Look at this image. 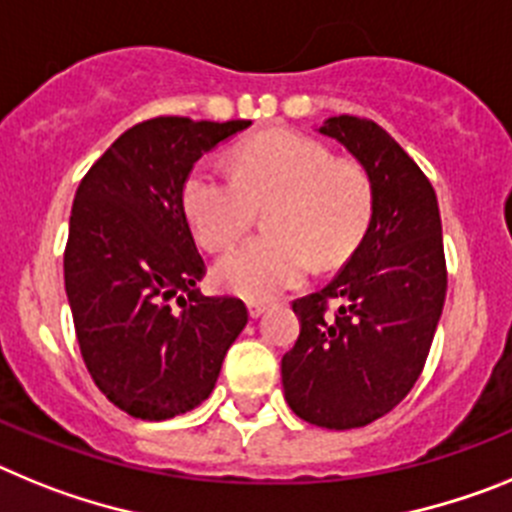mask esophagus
Segmentation results:
<instances>
[{
  "label": "esophagus",
  "instance_id": "obj_1",
  "mask_svg": "<svg viewBox=\"0 0 512 512\" xmlns=\"http://www.w3.org/2000/svg\"><path fill=\"white\" fill-rule=\"evenodd\" d=\"M247 311H250L252 319H257L268 311V304H265V301H247Z\"/></svg>",
  "mask_w": 512,
  "mask_h": 512
}]
</instances>
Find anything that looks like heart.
<instances>
[{"mask_svg":"<svg viewBox=\"0 0 512 512\" xmlns=\"http://www.w3.org/2000/svg\"><path fill=\"white\" fill-rule=\"evenodd\" d=\"M195 239L229 250L265 213L270 234L242 244L216 265V283L265 301L299 286L311 268H337L366 237L373 182L358 162L335 159L327 144L293 131H268L237 146L231 175L195 164L182 188Z\"/></svg>","mask_w":512,"mask_h":512,"instance_id":"heart-1","label":"heart"}]
</instances>
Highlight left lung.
<instances>
[{"instance_id":"obj_1","label":"left lung","mask_w":512,"mask_h":512,"mask_svg":"<svg viewBox=\"0 0 512 512\" xmlns=\"http://www.w3.org/2000/svg\"><path fill=\"white\" fill-rule=\"evenodd\" d=\"M319 133L363 164L373 219L335 281L293 301L301 332L281 376L301 420L350 430L394 410L420 379L448 273L438 198L410 154L368 118L337 115Z\"/></svg>"}]
</instances>
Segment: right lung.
<instances>
[{"label": "right lung", "instance_id": "right-lung-1", "mask_svg": "<svg viewBox=\"0 0 512 512\" xmlns=\"http://www.w3.org/2000/svg\"><path fill=\"white\" fill-rule=\"evenodd\" d=\"M247 126L151 118L121 133L79 182L66 296L92 381L131 417L170 420L208 399L247 324L242 299L195 291L206 262L182 203L193 164Z\"/></svg>", "mask_w": 512, "mask_h": 512}]
</instances>
